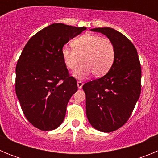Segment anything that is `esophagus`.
I'll use <instances>...</instances> for the list:
<instances>
[{"mask_svg": "<svg viewBox=\"0 0 158 158\" xmlns=\"http://www.w3.org/2000/svg\"><path fill=\"white\" fill-rule=\"evenodd\" d=\"M77 87L78 89H81L82 88V86H83V82L81 81H77Z\"/></svg>", "mask_w": 158, "mask_h": 158, "instance_id": "1", "label": "esophagus"}]
</instances>
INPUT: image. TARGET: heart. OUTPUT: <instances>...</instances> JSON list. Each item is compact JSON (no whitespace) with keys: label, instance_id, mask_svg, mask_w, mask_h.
<instances>
[{"label":"heart","instance_id":"heart-1","mask_svg":"<svg viewBox=\"0 0 158 158\" xmlns=\"http://www.w3.org/2000/svg\"><path fill=\"white\" fill-rule=\"evenodd\" d=\"M73 48L63 47L62 56L67 69L73 70L81 63L73 76L84 79L93 73L94 76L105 75L115 60V48L107 38L97 35L85 34L72 42Z\"/></svg>","mask_w":158,"mask_h":158}]
</instances>
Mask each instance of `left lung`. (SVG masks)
<instances>
[{"label":"left lung","instance_id":"8db88e82","mask_svg":"<svg viewBox=\"0 0 158 158\" xmlns=\"http://www.w3.org/2000/svg\"><path fill=\"white\" fill-rule=\"evenodd\" d=\"M115 48V60L104 77L85 83L86 115L95 129L116 131L126 123L141 93V65L136 48L126 36L111 27H96Z\"/></svg>","mask_w":158,"mask_h":158}]
</instances>
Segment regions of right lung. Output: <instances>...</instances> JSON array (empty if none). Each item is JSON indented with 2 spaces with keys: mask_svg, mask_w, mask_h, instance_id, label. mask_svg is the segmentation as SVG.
Instances as JSON below:
<instances>
[{
  "mask_svg": "<svg viewBox=\"0 0 158 158\" xmlns=\"http://www.w3.org/2000/svg\"><path fill=\"white\" fill-rule=\"evenodd\" d=\"M86 27L53 23L31 38L16 68V93L27 120L41 131L62 123L67 104L77 90L63 62V46Z\"/></svg>",
  "mask_w": 158,
  "mask_h": 158,
  "instance_id": "right-lung-1",
  "label": "right lung"
}]
</instances>
